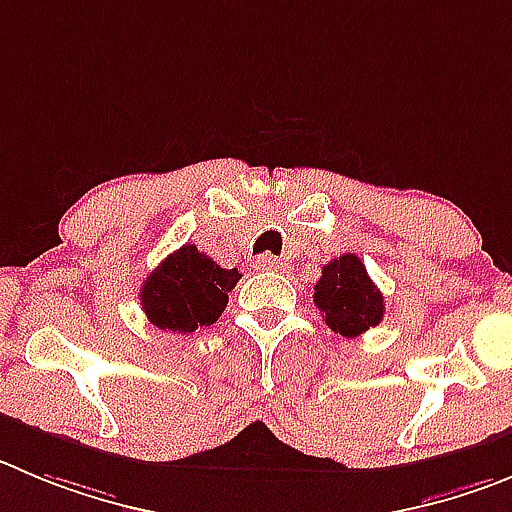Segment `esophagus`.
Returning <instances> with one entry per match:
<instances>
[{
	"label": "esophagus",
	"mask_w": 512,
	"mask_h": 512,
	"mask_svg": "<svg viewBox=\"0 0 512 512\" xmlns=\"http://www.w3.org/2000/svg\"><path fill=\"white\" fill-rule=\"evenodd\" d=\"M255 267L257 270H280V267H283V262H280L275 255H260V257H255Z\"/></svg>",
	"instance_id": "34e87169"
}]
</instances>
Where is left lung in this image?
I'll return each instance as SVG.
<instances>
[{"instance_id": "1", "label": "left lung", "mask_w": 512, "mask_h": 512, "mask_svg": "<svg viewBox=\"0 0 512 512\" xmlns=\"http://www.w3.org/2000/svg\"><path fill=\"white\" fill-rule=\"evenodd\" d=\"M313 290L326 326L346 338L361 336L384 318V295L351 252L328 262Z\"/></svg>"}]
</instances>
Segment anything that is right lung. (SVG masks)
I'll return each instance as SVG.
<instances>
[{"instance_id":"1","label":"right lung","mask_w":512,"mask_h":512,"mask_svg":"<svg viewBox=\"0 0 512 512\" xmlns=\"http://www.w3.org/2000/svg\"><path fill=\"white\" fill-rule=\"evenodd\" d=\"M240 278L237 267L224 270L197 245H184L148 275L141 288V308L161 331L194 333L212 326L224 313L227 293Z\"/></svg>"}]
</instances>
